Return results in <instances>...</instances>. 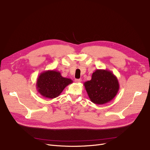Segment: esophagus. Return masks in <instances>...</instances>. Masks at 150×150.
Returning a JSON list of instances; mask_svg holds the SVG:
<instances>
[{"label": "esophagus", "mask_w": 150, "mask_h": 150, "mask_svg": "<svg viewBox=\"0 0 150 150\" xmlns=\"http://www.w3.org/2000/svg\"><path fill=\"white\" fill-rule=\"evenodd\" d=\"M75 81L76 83H80L81 81V79H75Z\"/></svg>", "instance_id": "esophagus-1"}]
</instances>
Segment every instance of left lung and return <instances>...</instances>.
Instances as JSON below:
<instances>
[{"instance_id":"obj_1","label":"left lung","mask_w":150,"mask_h":150,"mask_svg":"<svg viewBox=\"0 0 150 150\" xmlns=\"http://www.w3.org/2000/svg\"><path fill=\"white\" fill-rule=\"evenodd\" d=\"M84 86L91 101L102 105L115 98L119 91L120 84L111 71L97 69L93 73L91 80L84 83Z\"/></svg>"}]
</instances>
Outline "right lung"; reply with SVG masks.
I'll use <instances>...</instances> for the list:
<instances>
[{"label": "right lung", "instance_id": "add662e5", "mask_svg": "<svg viewBox=\"0 0 150 150\" xmlns=\"http://www.w3.org/2000/svg\"><path fill=\"white\" fill-rule=\"evenodd\" d=\"M70 79L62 76L59 71H44L37 78L36 87L38 92L45 98L54 99L59 96L69 84L72 83Z\"/></svg>", "mask_w": 150, "mask_h": 150}]
</instances>
